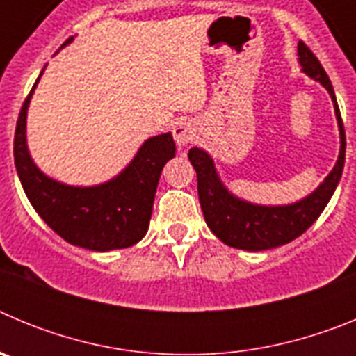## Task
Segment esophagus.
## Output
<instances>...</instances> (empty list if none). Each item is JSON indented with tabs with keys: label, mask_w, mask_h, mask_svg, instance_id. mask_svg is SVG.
<instances>
[{
	"label": "esophagus",
	"mask_w": 356,
	"mask_h": 356,
	"mask_svg": "<svg viewBox=\"0 0 356 356\" xmlns=\"http://www.w3.org/2000/svg\"><path fill=\"white\" fill-rule=\"evenodd\" d=\"M172 137H175L178 147H187L188 144H193V140L196 139V124L193 121L181 119L172 128Z\"/></svg>",
	"instance_id": "esophagus-1"
}]
</instances>
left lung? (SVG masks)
Here are the masks:
<instances>
[{
	"label": "left lung",
	"mask_w": 356,
	"mask_h": 356,
	"mask_svg": "<svg viewBox=\"0 0 356 356\" xmlns=\"http://www.w3.org/2000/svg\"><path fill=\"white\" fill-rule=\"evenodd\" d=\"M298 56H300L303 72L319 81L332 96L339 131H341V153H339L337 163L326 176L325 181L310 196L284 207L253 205L244 200H238L222 185L213 168V160L207 151L200 147H193L188 151V160L196 169L197 196H200L201 210H203L207 225L219 241L237 250H271L300 237L316 222L321 212L328 205L330 197L335 193L342 176L346 159V134L332 81L321 62L317 60V56L301 40L298 44Z\"/></svg>",
	"instance_id": "left-lung-1"
}]
</instances>
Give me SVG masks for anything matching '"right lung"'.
Here are the masks:
<instances>
[{"label": "right lung", "mask_w": 356, "mask_h": 356, "mask_svg": "<svg viewBox=\"0 0 356 356\" xmlns=\"http://www.w3.org/2000/svg\"><path fill=\"white\" fill-rule=\"evenodd\" d=\"M71 40L72 37L62 48ZM39 80L40 76L35 85ZM35 85L19 112L14 137L15 169L31 207L55 234L72 246L110 251L137 244L149 226L160 172L176 153L172 135L162 134L147 139L128 168L106 184L94 187L60 184L44 175L28 153L26 112Z\"/></svg>", "instance_id": "obj_1"}]
</instances>
